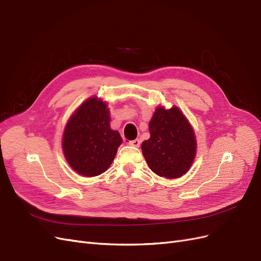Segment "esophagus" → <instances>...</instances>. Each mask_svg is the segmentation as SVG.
Here are the masks:
<instances>
[{
  "instance_id": "obj_1",
  "label": "esophagus",
  "mask_w": 261,
  "mask_h": 261,
  "mask_svg": "<svg viewBox=\"0 0 261 261\" xmlns=\"http://www.w3.org/2000/svg\"><path fill=\"white\" fill-rule=\"evenodd\" d=\"M128 145L133 146V147H139L140 146V140L139 139H134V140H129Z\"/></svg>"
}]
</instances>
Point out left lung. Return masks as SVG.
Segmentation results:
<instances>
[{
	"label": "left lung",
	"instance_id": "1",
	"mask_svg": "<svg viewBox=\"0 0 261 261\" xmlns=\"http://www.w3.org/2000/svg\"><path fill=\"white\" fill-rule=\"evenodd\" d=\"M150 138L141 145L149 168L156 175L177 178L189 170L196 154L195 134L176 107L156 108L149 123Z\"/></svg>",
	"mask_w": 261,
	"mask_h": 261
}]
</instances>
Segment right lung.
I'll list each match as a JSON object with an SVG mask.
<instances>
[{"mask_svg": "<svg viewBox=\"0 0 261 261\" xmlns=\"http://www.w3.org/2000/svg\"><path fill=\"white\" fill-rule=\"evenodd\" d=\"M122 138L110 127L107 103L90 98L69 118L63 135V151L68 164L85 176H97L107 171Z\"/></svg>", "mask_w": 261, "mask_h": 261, "instance_id": "1", "label": "right lung"}]
</instances>
